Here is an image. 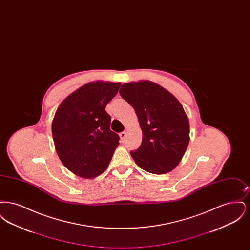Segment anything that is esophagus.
Segmentation results:
<instances>
[{"label": "esophagus", "instance_id": "34e87169", "mask_svg": "<svg viewBox=\"0 0 250 250\" xmlns=\"http://www.w3.org/2000/svg\"><path fill=\"white\" fill-rule=\"evenodd\" d=\"M125 137H126V132H125V131H124V132H121V133H120V138H121L122 143H124V142H125Z\"/></svg>", "mask_w": 250, "mask_h": 250}]
</instances>
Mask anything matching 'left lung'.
Returning <instances> with one entry per match:
<instances>
[{"instance_id":"8db88e82","label":"left lung","mask_w":250,"mask_h":250,"mask_svg":"<svg viewBox=\"0 0 250 250\" xmlns=\"http://www.w3.org/2000/svg\"><path fill=\"white\" fill-rule=\"evenodd\" d=\"M121 96L136 111L143 142L130 152L136 164L153 174H165L182 160L189 143V121L178 99L150 81L122 85Z\"/></svg>"}]
</instances>
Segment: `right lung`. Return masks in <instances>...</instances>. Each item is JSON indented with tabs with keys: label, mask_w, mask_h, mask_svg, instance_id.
<instances>
[{
	"label": "right lung",
	"mask_w": 250,
	"mask_h": 250,
	"mask_svg": "<svg viewBox=\"0 0 250 250\" xmlns=\"http://www.w3.org/2000/svg\"><path fill=\"white\" fill-rule=\"evenodd\" d=\"M121 83L96 81L84 84L60 104L51 123L54 146L62 163L82 178L103 173L119 145L105 110Z\"/></svg>",
	"instance_id": "add662e5"
}]
</instances>
